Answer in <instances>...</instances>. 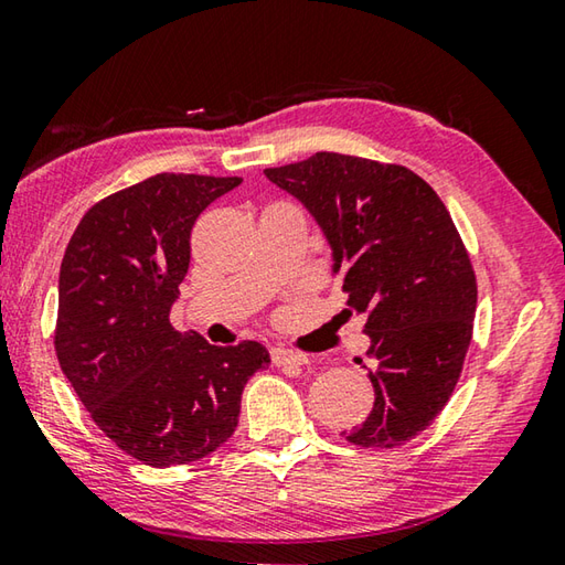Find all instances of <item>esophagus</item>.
Here are the masks:
<instances>
[{
    "mask_svg": "<svg viewBox=\"0 0 565 565\" xmlns=\"http://www.w3.org/2000/svg\"><path fill=\"white\" fill-rule=\"evenodd\" d=\"M271 363L281 367H301L309 363V358L301 353H294L289 348H271Z\"/></svg>",
    "mask_w": 565,
    "mask_h": 565,
    "instance_id": "1",
    "label": "esophagus"
}]
</instances>
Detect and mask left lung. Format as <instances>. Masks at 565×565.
Returning a JSON list of instances; mask_svg holds the SVG:
<instances>
[{
    "mask_svg": "<svg viewBox=\"0 0 565 565\" xmlns=\"http://www.w3.org/2000/svg\"><path fill=\"white\" fill-rule=\"evenodd\" d=\"M311 214L331 247V276L365 313L375 390L361 447H397L433 423L457 385L471 341L477 281L443 200L413 170L316 152L264 170Z\"/></svg>",
    "mask_w": 565,
    "mask_h": 565,
    "instance_id": "8db88e82",
    "label": "left lung"
}]
</instances>
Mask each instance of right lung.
I'll return each instance as SVG.
<instances>
[{
	"label": "right lung",
	"instance_id": "1",
	"mask_svg": "<svg viewBox=\"0 0 565 565\" xmlns=\"http://www.w3.org/2000/svg\"><path fill=\"white\" fill-rule=\"evenodd\" d=\"M242 178L160 172L94 204L58 274V365L122 452L166 469L234 435L242 390L269 367L256 341L210 345L170 326L200 214Z\"/></svg>",
	"mask_w": 565,
	"mask_h": 565
}]
</instances>
